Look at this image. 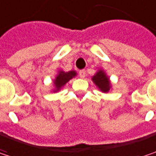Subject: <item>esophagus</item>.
<instances>
[{"instance_id": "34e87169", "label": "esophagus", "mask_w": 156, "mask_h": 156, "mask_svg": "<svg viewBox=\"0 0 156 156\" xmlns=\"http://www.w3.org/2000/svg\"><path fill=\"white\" fill-rule=\"evenodd\" d=\"M79 77L81 78H84L86 77V70H85V69L79 70Z\"/></svg>"}]
</instances>
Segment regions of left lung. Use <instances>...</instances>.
I'll list each match as a JSON object with an SVG mask.
<instances>
[{"label": "left lung", "mask_w": 156, "mask_h": 156, "mask_svg": "<svg viewBox=\"0 0 156 156\" xmlns=\"http://www.w3.org/2000/svg\"><path fill=\"white\" fill-rule=\"evenodd\" d=\"M92 80L96 85V87L103 93H108L111 88L109 78L106 75L104 70H102V69L98 70L96 74L92 78Z\"/></svg>", "instance_id": "1"}]
</instances>
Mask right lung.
I'll list each match as a JSON object with an SVG mask.
<instances>
[{"label":"right lung","mask_w":156,"mask_h":156,"mask_svg":"<svg viewBox=\"0 0 156 156\" xmlns=\"http://www.w3.org/2000/svg\"><path fill=\"white\" fill-rule=\"evenodd\" d=\"M77 76V72L75 70H70L68 72L59 70L56 78L54 80V85H55V90L54 92H58L62 87L65 86L67 82H69L71 78Z\"/></svg>","instance_id":"obj_1"}]
</instances>
